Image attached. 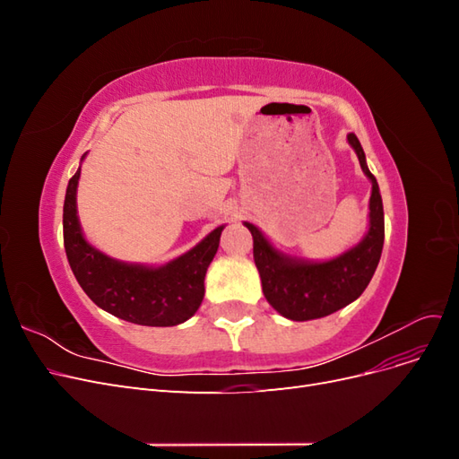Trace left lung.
Returning <instances> with one entry per match:
<instances>
[{"label":"left lung","mask_w":459,"mask_h":459,"mask_svg":"<svg viewBox=\"0 0 459 459\" xmlns=\"http://www.w3.org/2000/svg\"><path fill=\"white\" fill-rule=\"evenodd\" d=\"M356 151L362 172L371 182L369 228L358 245L329 260H307L290 256L264 235L251 221H245L253 233V255L260 273L262 293L272 308L293 322L325 317L349 307L364 293L377 264L385 241V216L377 179L369 172L366 152L354 134L346 135Z\"/></svg>","instance_id":"8db88e82"}]
</instances>
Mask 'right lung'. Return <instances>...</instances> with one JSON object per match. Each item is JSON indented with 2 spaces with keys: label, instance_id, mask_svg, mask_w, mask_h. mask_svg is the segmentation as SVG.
<instances>
[{
  "label": "right lung",
  "instance_id": "1",
  "mask_svg": "<svg viewBox=\"0 0 459 459\" xmlns=\"http://www.w3.org/2000/svg\"><path fill=\"white\" fill-rule=\"evenodd\" d=\"M78 179L80 169L66 187L63 238L68 264L84 293L101 310L137 325L172 327L187 322L203 302L204 275L218 251L224 226L212 230L191 251L160 266L110 258L82 231L76 206Z\"/></svg>",
  "mask_w": 459,
  "mask_h": 459
}]
</instances>
